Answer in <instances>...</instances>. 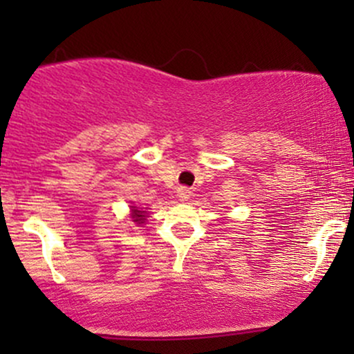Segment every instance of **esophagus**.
Instances as JSON below:
<instances>
[{
    "label": "esophagus",
    "instance_id": "esophagus-1",
    "mask_svg": "<svg viewBox=\"0 0 354 354\" xmlns=\"http://www.w3.org/2000/svg\"><path fill=\"white\" fill-rule=\"evenodd\" d=\"M189 196H191V191L188 188H180V189H178V198H180L181 201H186Z\"/></svg>",
    "mask_w": 354,
    "mask_h": 354
}]
</instances>
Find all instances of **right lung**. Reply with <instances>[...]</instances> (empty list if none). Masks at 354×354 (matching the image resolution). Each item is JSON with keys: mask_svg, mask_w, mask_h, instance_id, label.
I'll use <instances>...</instances> for the list:
<instances>
[{"mask_svg": "<svg viewBox=\"0 0 354 354\" xmlns=\"http://www.w3.org/2000/svg\"><path fill=\"white\" fill-rule=\"evenodd\" d=\"M135 211V221L138 223V225H143L145 223V211H138V209H133Z\"/></svg>", "mask_w": 354, "mask_h": 354, "instance_id": "obj_1", "label": "right lung"}]
</instances>
